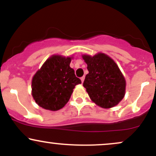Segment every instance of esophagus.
Returning a JSON list of instances; mask_svg holds the SVG:
<instances>
[{"label":"esophagus","mask_w":156,"mask_h":156,"mask_svg":"<svg viewBox=\"0 0 156 156\" xmlns=\"http://www.w3.org/2000/svg\"><path fill=\"white\" fill-rule=\"evenodd\" d=\"M84 79H85V77H84V76H82L81 78H80V80H81V82H82V83H83Z\"/></svg>","instance_id":"esophagus-1"}]
</instances>
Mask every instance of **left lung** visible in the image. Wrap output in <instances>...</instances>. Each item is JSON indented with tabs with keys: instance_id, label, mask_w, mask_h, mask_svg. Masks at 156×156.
<instances>
[{
	"instance_id": "obj_1",
	"label": "left lung",
	"mask_w": 156,
	"mask_h": 156,
	"mask_svg": "<svg viewBox=\"0 0 156 156\" xmlns=\"http://www.w3.org/2000/svg\"><path fill=\"white\" fill-rule=\"evenodd\" d=\"M89 73L83 86L91 100L104 108L115 106L125 96V80L117 64L104 53L84 55Z\"/></svg>"
}]
</instances>
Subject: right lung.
<instances>
[{"instance_id": "right-lung-1", "label": "right lung", "mask_w": 156, "mask_h": 156, "mask_svg": "<svg viewBox=\"0 0 156 156\" xmlns=\"http://www.w3.org/2000/svg\"><path fill=\"white\" fill-rule=\"evenodd\" d=\"M71 58L53 55L44 62L32 79V96L39 106L51 111L63 108L73 89L81 80L69 67Z\"/></svg>"}]
</instances>
